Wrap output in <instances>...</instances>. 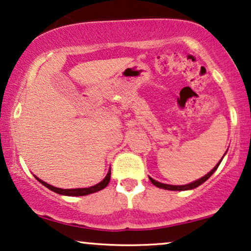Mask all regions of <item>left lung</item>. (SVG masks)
Segmentation results:
<instances>
[{"instance_id": "8db88e82", "label": "left lung", "mask_w": 251, "mask_h": 251, "mask_svg": "<svg viewBox=\"0 0 251 251\" xmlns=\"http://www.w3.org/2000/svg\"><path fill=\"white\" fill-rule=\"evenodd\" d=\"M223 156H225V155H223ZM221 161H222V159H221ZM221 161H219V164H217V165L215 166V167H214L213 170L209 172V173L204 175V176H202L201 179L196 180V181H194V182H191V183H188V185H185V186L166 185V183H161V182H159V181H155L154 179H152V177H150V176H149V177H150L151 182H152L154 186L159 187V188L167 189V191H188V189H194V188H196V187H199L200 185H202V183H203L204 181H207L208 179H209V177L213 175L214 172H215V171L217 170V167H219L220 164H221Z\"/></svg>"}]
</instances>
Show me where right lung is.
<instances>
[{
    "mask_svg": "<svg viewBox=\"0 0 251 251\" xmlns=\"http://www.w3.org/2000/svg\"><path fill=\"white\" fill-rule=\"evenodd\" d=\"M35 177L39 181V182L42 183V185H44L45 187H47V188H49L50 191L57 193V194L66 195V196H84V195H89V194H92V193L101 191V189H104L105 187L108 185V182H110V179H111V168H110V170H108L106 176L104 177V180L100 181V182H99V183H97V185H95V186L89 187V188H75V189L57 188V187L51 186V185H49V183L44 182L43 180L38 179L37 176H35Z\"/></svg>",
    "mask_w": 251,
    "mask_h": 251,
    "instance_id": "add662e5",
    "label": "right lung"
}]
</instances>
